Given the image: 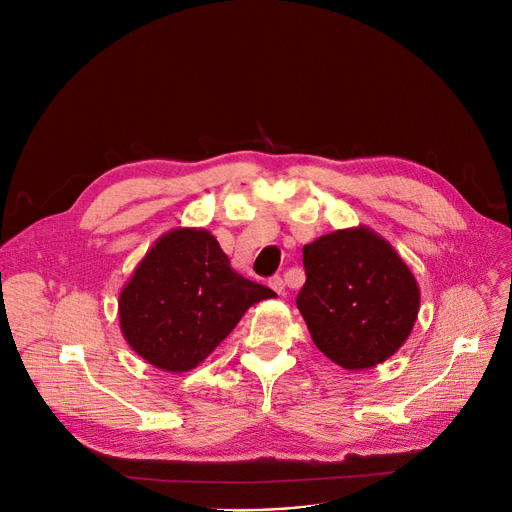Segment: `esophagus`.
<instances>
[{
  "mask_svg": "<svg viewBox=\"0 0 512 512\" xmlns=\"http://www.w3.org/2000/svg\"><path fill=\"white\" fill-rule=\"evenodd\" d=\"M270 288H274L278 294H286V282L280 278V276H274V278H270Z\"/></svg>",
  "mask_w": 512,
  "mask_h": 512,
  "instance_id": "obj_1",
  "label": "esophagus"
}]
</instances>
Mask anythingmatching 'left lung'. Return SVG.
<instances>
[{"label": "left lung", "instance_id": "8db88e82", "mask_svg": "<svg viewBox=\"0 0 512 512\" xmlns=\"http://www.w3.org/2000/svg\"><path fill=\"white\" fill-rule=\"evenodd\" d=\"M305 286L297 307L315 346L359 371L392 357L419 313V286L388 240L359 226L303 247Z\"/></svg>", "mask_w": 512, "mask_h": 512}]
</instances>
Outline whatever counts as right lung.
<instances>
[{
  "label": "right lung",
  "instance_id": "add662e5",
  "mask_svg": "<svg viewBox=\"0 0 512 512\" xmlns=\"http://www.w3.org/2000/svg\"><path fill=\"white\" fill-rule=\"evenodd\" d=\"M274 290L242 278L203 228H176L147 251L120 292V328L137 355L182 373L205 361Z\"/></svg>",
  "mask_w": 512,
  "mask_h": 512
}]
</instances>
